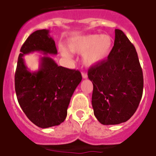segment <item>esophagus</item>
<instances>
[{
	"instance_id": "esophagus-1",
	"label": "esophagus",
	"mask_w": 156,
	"mask_h": 156,
	"mask_svg": "<svg viewBox=\"0 0 156 156\" xmlns=\"http://www.w3.org/2000/svg\"><path fill=\"white\" fill-rule=\"evenodd\" d=\"M82 78H87V77H88L87 74H86V73H85V72H82Z\"/></svg>"
}]
</instances>
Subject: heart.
<instances>
[{
    "mask_svg": "<svg viewBox=\"0 0 156 156\" xmlns=\"http://www.w3.org/2000/svg\"><path fill=\"white\" fill-rule=\"evenodd\" d=\"M67 45L72 52L83 53L82 59L85 66L93 67L104 62L109 56L113 47V39L108 34H93L72 37L68 41ZM59 51L65 59L72 58L71 51L63 46L59 47Z\"/></svg>",
    "mask_w": 156,
    "mask_h": 156,
    "instance_id": "1",
    "label": "heart"
}]
</instances>
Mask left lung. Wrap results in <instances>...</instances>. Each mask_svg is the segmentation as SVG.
I'll return each instance as SVG.
<instances>
[{"instance_id":"1","label":"left lung","mask_w":156,"mask_h":156,"mask_svg":"<svg viewBox=\"0 0 156 156\" xmlns=\"http://www.w3.org/2000/svg\"><path fill=\"white\" fill-rule=\"evenodd\" d=\"M88 78L94 115L101 124L117 125L133 115L143 94V72L134 45L121 30H115L108 59L90 67Z\"/></svg>"}]
</instances>
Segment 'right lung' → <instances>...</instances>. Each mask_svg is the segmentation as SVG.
I'll return each mask as SVG.
<instances>
[{
  "instance_id": "add662e5",
  "label": "right lung",
  "mask_w": 156,
  "mask_h": 156,
  "mask_svg": "<svg viewBox=\"0 0 156 156\" xmlns=\"http://www.w3.org/2000/svg\"><path fill=\"white\" fill-rule=\"evenodd\" d=\"M42 52L40 67L31 73L22 58L26 54ZM57 49L48 30L31 34L22 45L15 74L17 100L27 117L41 128L58 126L65 120L74 90L82 81L78 70L58 66L47 55H56Z\"/></svg>"
}]
</instances>
